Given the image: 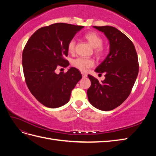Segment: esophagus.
Masks as SVG:
<instances>
[{"label":"esophagus","mask_w":156,"mask_h":156,"mask_svg":"<svg viewBox=\"0 0 156 156\" xmlns=\"http://www.w3.org/2000/svg\"><path fill=\"white\" fill-rule=\"evenodd\" d=\"M81 75H82L83 77H87V74L85 73H84V72H81Z\"/></svg>","instance_id":"esophagus-1"}]
</instances>
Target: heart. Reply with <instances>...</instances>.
Listing matches in <instances>:
<instances>
[{
  "label": "heart",
  "instance_id": "b5f03b06",
  "mask_svg": "<svg viewBox=\"0 0 156 156\" xmlns=\"http://www.w3.org/2000/svg\"><path fill=\"white\" fill-rule=\"evenodd\" d=\"M85 38L88 43L94 48V54L97 58H100L105 55V49L102 46L103 39L97 33L94 32H89L84 34ZM76 41L74 39L70 40L67 45L68 51L69 53H73L75 51ZM73 66L79 69L81 72H87L89 68L94 66V61L92 58H87L79 57L72 60Z\"/></svg>",
  "mask_w": 156,
  "mask_h": 156
}]
</instances>
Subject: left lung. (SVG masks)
Here are the masks:
<instances>
[{
	"label": "left lung",
	"mask_w": 156,
	"mask_h": 156,
	"mask_svg": "<svg viewBox=\"0 0 156 156\" xmlns=\"http://www.w3.org/2000/svg\"><path fill=\"white\" fill-rule=\"evenodd\" d=\"M109 40L110 51L95 69L105 73L104 81L99 82L88 75L91 86L87 90L88 100L98 109L108 111L120 105L129 96L139 73V61L135 46L128 37L111 26L96 27Z\"/></svg>",
	"instance_id": "8db88e82"
}]
</instances>
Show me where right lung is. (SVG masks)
Wrapping results in <instances>:
<instances>
[{
	"label": "right lung",
	"instance_id": "right-lung-1",
	"mask_svg": "<svg viewBox=\"0 0 156 156\" xmlns=\"http://www.w3.org/2000/svg\"><path fill=\"white\" fill-rule=\"evenodd\" d=\"M83 27L54 23L37 30L27 42L22 55L25 82L32 95L45 107L57 108L68 103L82 78L75 68L59 74L55 69L69 64L64 58L68 55V44Z\"/></svg>",
	"mask_w": 156,
	"mask_h": 156
}]
</instances>
